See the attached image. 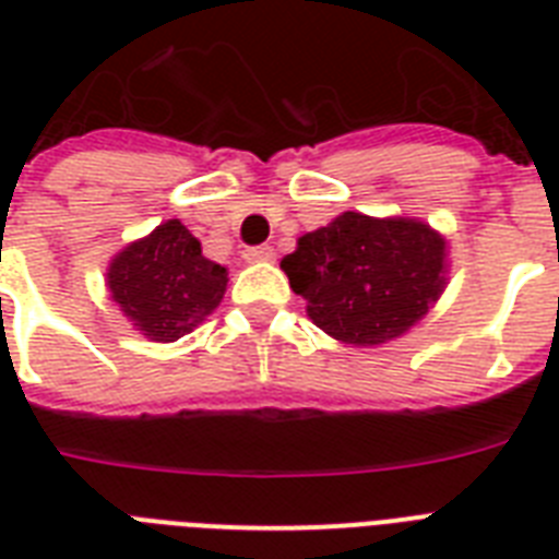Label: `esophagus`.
<instances>
[{"mask_svg": "<svg viewBox=\"0 0 559 559\" xmlns=\"http://www.w3.org/2000/svg\"><path fill=\"white\" fill-rule=\"evenodd\" d=\"M246 263H270L275 261V249L272 246H252V249H243Z\"/></svg>", "mask_w": 559, "mask_h": 559, "instance_id": "1", "label": "esophagus"}]
</instances>
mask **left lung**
<instances>
[{
  "label": "left lung",
  "instance_id": "obj_1",
  "mask_svg": "<svg viewBox=\"0 0 559 559\" xmlns=\"http://www.w3.org/2000/svg\"><path fill=\"white\" fill-rule=\"evenodd\" d=\"M307 316L342 345L373 348L412 331L447 287V237L415 217L342 211L281 261Z\"/></svg>",
  "mask_w": 559,
  "mask_h": 559
}]
</instances>
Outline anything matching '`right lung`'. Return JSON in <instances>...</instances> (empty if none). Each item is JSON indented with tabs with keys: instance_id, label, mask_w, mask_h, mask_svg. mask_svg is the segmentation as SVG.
Masks as SVG:
<instances>
[{
	"instance_id": "add662e5",
	"label": "right lung",
	"mask_w": 559,
	"mask_h": 559,
	"mask_svg": "<svg viewBox=\"0 0 559 559\" xmlns=\"http://www.w3.org/2000/svg\"><path fill=\"white\" fill-rule=\"evenodd\" d=\"M228 270L202 254L179 219L127 243L107 266L109 298L151 342H177L211 316L226 296Z\"/></svg>"
}]
</instances>
